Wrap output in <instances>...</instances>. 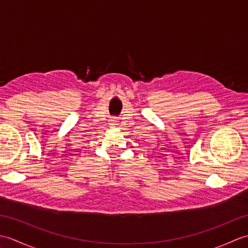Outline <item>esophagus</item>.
Segmentation results:
<instances>
[{
  "label": "esophagus",
  "mask_w": 248,
  "mask_h": 248,
  "mask_svg": "<svg viewBox=\"0 0 248 248\" xmlns=\"http://www.w3.org/2000/svg\"><path fill=\"white\" fill-rule=\"evenodd\" d=\"M109 124L112 125V127H115V125L117 124V121H116L115 118H114V119H110V120H109Z\"/></svg>",
  "instance_id": "obj_1"
}]
</instances>
